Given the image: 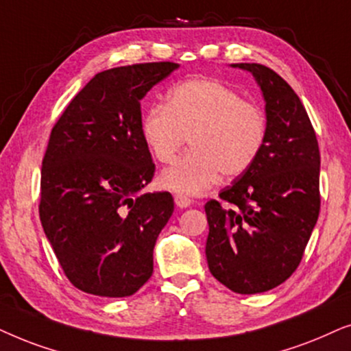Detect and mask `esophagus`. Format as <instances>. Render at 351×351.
<instances>
[{
  "label": "esophagus",
  "mask_w": 351,
  "mask_h": 351,
  "mask_svg": "<svg viewBox=\"0 0 351 351\" xmlns=\"http://www.w3.org/2000/svg\"><path fill=\"white\" fill-rule=\"evenodd\" d=\"M175 204H176V207H180V208H188V207H191V204H193V200L186 197V195L176 194L175 195Z\"/></svg>",
  "instance_id": "esophagus-1"
}]
</instances>
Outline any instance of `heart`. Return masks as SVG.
<instances>
[{
    "label": "heart",
    "instance_id": "heart-1",
    "mask_svg": "<svg viewBox=\"0 0 351 351\" xmlns=\"http://www.w3.org/2000/svg\"><path fill=\"white\" fill-rule=\"evenodd\" d=\"M143 141L160 163H170L188 141L193 151L160 173L163 188L200 195L219 175L239 176L254 165L266 139V117L254 102L215 78L173 86L167 104L141 117Z\"/></svg>",
    "mask_w": 351,
    "mask_h": 351
}]
</instances>
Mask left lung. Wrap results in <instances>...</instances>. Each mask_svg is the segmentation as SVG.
I'll use <instances>...</instances> for the list:
<instances>
[{
	"mask_svg": "<svg viewBox=\"0 0 351 351\" xmlns=\"http://www.w3.org/2000/svg\"><path fill=\"white\" fill-rule=\"evenodd\" d=\"M254 75L265 99L266 139L254 165L205 204L210 273L236 293L278 287L300 263L319 215V147L300 97L261 64H231Z\"/></svg>",
	"mask_w": 351,
	"mask_h": 351,
	"instance_id": "1",
	"label": "left lung"
}]
</instances>
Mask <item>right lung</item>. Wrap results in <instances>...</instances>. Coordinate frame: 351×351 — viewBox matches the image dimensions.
Wrapping results in <instances>:
<instances>
[{"instance_id":"1","label":"right lung","mask_w":351,"mask_h":351,"mask_svg":"<svg viewBox=\"0 0 351 351\" xmlns=\"http://www.w3.org/2000/svg\"><path fill=\"white\" fill-rule=\"evenodd\" d=\"M180 65L147 62L96 73L51 132L40 219L75 287L130 297L154 269V245L173 213L170 193L141 194L156 165L141 136V99Z\"/></svg>"}]
</instances>
